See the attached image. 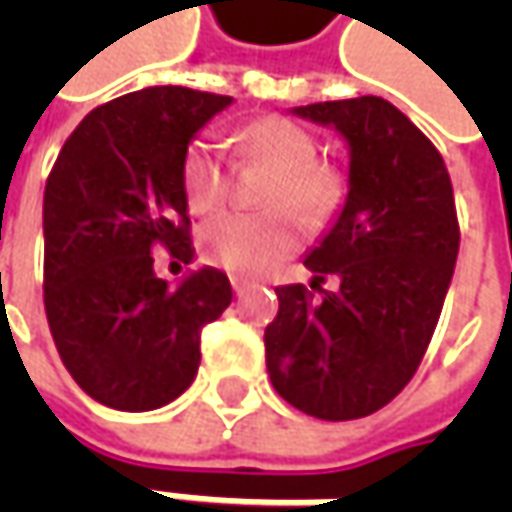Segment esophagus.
Segmentation results:
<instances>
[{
    "label": "esophagus",
    "instance_id": "1",
    "mask_svg": "<svg viewBox=\"0 0 512 512\" xmlns=\"http://www.w3.org/2000/svg\"><path fill=\"white\" fill-rule=\"evenodd\" d=\"M230 285H233V290H236V296H242L247 287H250V282H247L245 276H230Z\"/></svg>",
    "mask_w": 512,
    "mask_h": 512
}]
</instances>
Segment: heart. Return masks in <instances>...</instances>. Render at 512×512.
<instances>
[{"mask_svg": "<svg viewBox=\"0 0 512 512\" xmlns=\"http://www.w3.org/2000/svg\"><path fill=\"white\" fill-rule=\"evenodd\" d=\"M250 159H265L279 170L267 196L270 205L293 207L307 225H319L342 202V179L316 162L319 145L299 122L267 116L247 125L239 136ZM182 190L190 210L207 213L227 199L230 168L213 136H196L182 159ZM299 245V227L287 210L242 213L225 210L202 227V253L213 265L239 273H262Z\"/></svg>", "mask_w": 512, "mask_h": 512, "instance_id": "heart-1", "label": "heart"}]
</instances>
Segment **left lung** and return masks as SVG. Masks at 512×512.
Wrapping results in <instances>:
<instances>
[{
	"mask_svg": "<svg viewBox=\"0 0 512 512\" xmlns=\"http://www.w3.org/2000/svg\"><path fill=\"white\" fill-rule=\"evenodd\" d=\"M347 145V196L305 265L339 279L319 299L276 287L267 376L307 416L347 422L396 399L416 373L459 256L450 173L439 150L382 96L290 108Z\"/></svg>",
	"mask_w": 512,
	"mask_h": 512,
	"instance_id": "left-lung-1",
	"label": "left lung"
}]
</instances>
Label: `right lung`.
Returning <instances> with one entry per match:
<instances>
[{
	"instance_id": "1",
	"label": "right lung",
	"mask_w": 512,
	"mask_h": 512,
	"mask_svg": "<svg viewBox=\"0 0 512 512\" xmlns=\"http://www.w3.org/2000/svg\"><path fill=\"white\" fill-rule=\"evenodd\" d=\"M230 105L176 85L119 96L90 110L50 170L45 313L73 382L105 407L145 413L179 399L202 362V327L233 299L222 270L168 287L150 256L162 245L193 259L182 159Z\"/></svg>"
}]
</instances>
